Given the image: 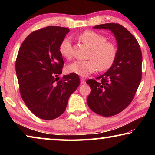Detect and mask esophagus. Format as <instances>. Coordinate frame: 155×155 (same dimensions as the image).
I'll return each mask as SVG.
<instances>
[{
    "label": "esophagus",
    "mask_w": 155,
    "mask_h": 155,
    "mask_svg": "<svg viewBox=\"0 0 155 155\" xmlns=\"http://www.w3.org/2000/svg\"><path fill=\"white\" fill-rule=\"evenodd\" d=\"M85 78L83 77H81V84H85Z\"/></svg>",
    "instance_id": "1"
}]
</instances>
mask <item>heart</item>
Listing matches in <instances>:
<instances>
[{
	"label": "heart",
	"instance_id": "obj_1",
	"mask_svg": "<svg viewBox=\"0 0 155 155\" xmlns=\"http://www.w3.org/2000/svg\"><path fill=\"white\" fill-rule=\"evenodd\" d=\"M78 39L90 48L88 54L90 59L73 62L67 66L68 72L86 77L95 72L98 68L101 71H104L112 67L117 53V46L114 42L107 41L105 36L92 31L81 33ZM59 50L63 57L71 58L72 45L69 38H65L61 41Z\"/></svg>",
	"mask_w": 155,
	"mask_h": 155
}]
</instances>
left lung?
Returning a JSON list of instances; mask_svg holds the SVG:
<instances>
[{"label": "left lung", "instance_id": "left-lung-1", "mask_svg": "<svg viewBox=\"0 0 155 155\" xmlns=\"http://www.w3.org/2000/svg\"><path fill=\"white\" fill-rule=\"evenodd\" d=\"M96 29H108L117 45L116 59L111 68L96 81H87L91 88L87 104L91 111L102 116L119 114L129 105L141 79L142 54L137 40L127 28L119 24L96 25Z\"/></svg>", "mask_w": 155, "mask_h": 155}]
</instances>
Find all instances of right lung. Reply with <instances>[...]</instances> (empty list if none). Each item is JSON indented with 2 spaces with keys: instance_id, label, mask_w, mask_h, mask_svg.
<instances>
[{
  "instance_id": "obj_1",
  "label": "right lung",
  "mask_w": 155,
  "mask_h": 155,
  "mask_svg": "<svg viewBox=\"0 0 155 155\" xmlns=\"http://www.w3.org/2000/svg\"><path fill=\"white\" fill-rule=\"evenodd\" d=\"M70 30L50 26L28 35L20 47L15 72L21 97L39 118L51 120L64 114L68 99L80 85L74 73L57 80L64 65L59 45Z\"/></svg>"
}]
</instances>
